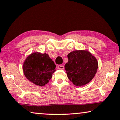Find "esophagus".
I'll list each match as a JSON object with an SVG mask.
<instances>
[{"label": "esophagus", "instance_id": "obj_1", "mask_svg": "<svg viewBox=\"0 0 120 120\" xmlns=\"http://www.w3.org/2000/svg\"><path fill=\"white\" fill-rule=\"evenodd\" d=\"M57 68H58L59 69H64V67L63 65H59L57 66Z\"/></svg>", "mask_w": 120, "mask_h": 120}]
</instances>
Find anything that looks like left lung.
Returning a JSON list of instances; mask_svg holds the SVG:
<instances>
[{
  "mask_svg": "<svg viewBox=\"0 0 120 120\" xmlns=\"http://www.w3.org/2000/svg\"><path fill=\"white\" fill-rule=\"evenodd\" d=\"M68 61L65 65L67 76L76 86L88 83L94 77L98 68L95 57L88 51L75 50L68 55Z\"/></svg>",
  "mask_w": 120,
  "mask_h": 120,
  "instance_id": "left-lung-1",
  "label": "left lung"
}]
</instances>
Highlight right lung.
<instances>
[{"label":"right lung","instance_id":"add662e5","mask_svg":"<svg viewBox=\"0 0 120 120\" xmlns=\"http://www.w3.org/2000/svg\"><path fill=\"white\" fill-rule=\"evenodd\" d=\"M56 65L47 54L34 52L26 59L23 65L26 77L37 86H44L52 79Z\"/></svg>","mask_w":120,"mask_h":120}]
</instances>
